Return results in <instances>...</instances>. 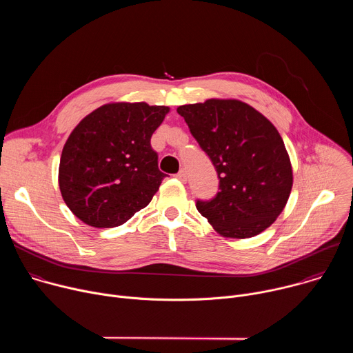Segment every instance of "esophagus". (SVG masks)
<instances>
[{
    "label": "esophagus",
    "mask_w": 353,
    "mask_h": 353,
    "mask_svg": "<svg viewBox=\"0 0 353 353\" xmlns=\"http://www.w3.org/2000/svg\"><path fill=\"white\" fill-rule=\"evenodd\" d=\"M176 179L180 180L181 183H185V181H187V173H185V170H180V172L176 174Z\"/></svg>",
    "instance_id": "esophagus-1"
}]
</instances>
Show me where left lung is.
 Listing matches in <instances>:
<instances>
[{"label": "left lung", "mask_w": 353, "mask_h": 353, "mask_svg": "<svg viewBox=\"0 0 353 353\" xmlns=\"http://www.w3.org/2000/svg\"><path fill=\"white\" fill-rule=\"evenodd\" d=\"M219 179L198 212L225 237H253L283 211L293 176L285 143L270 120L240 100L210 99L177 108Z\"/></svg>", "instance_id": "obj_1"}]
</instances>
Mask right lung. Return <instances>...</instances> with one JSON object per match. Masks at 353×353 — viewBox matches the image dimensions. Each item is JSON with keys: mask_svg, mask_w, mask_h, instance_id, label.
<instances>
[{"mask_svg": "<svg viewBox=\"0 0 353 353\" xmlns=\"http://www.w3.org/2000/svg\"><path fill=\"white\" fill-rule=\"evenodd\" d=\"M166 106L110 103L88 114L68 137L59 184L72 214L93 228H114L145 208L166 177L150 137Z\"/></svg>", "mask_w": 353, "mask_h": 353, "instance_id": "add662e5", "label": "right lung"}]
</instances>
